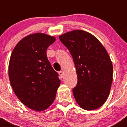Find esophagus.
<instances>
[{"instance_id":"esophagus-1","label":"esophagus","mask_w":127,"mask_h":127,"mask_svg":"<svg viewBox=\"0 0 127 127\" xmlns=\"http://www.w3.org/2000/svg\"><path fill=\"white\" fill-rule=\"evenodd\" d=\"M59 75H60V77H61V79H62V78L63 77V75H64L63 72L62 71H61L59 72Z\"/></svg>"}]
</instances>
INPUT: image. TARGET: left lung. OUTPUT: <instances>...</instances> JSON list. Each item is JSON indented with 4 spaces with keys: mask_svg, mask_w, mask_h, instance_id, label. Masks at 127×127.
<instances>
[{
    "mask_svg": "<svg viewBox=\"0 0 127 127\" xmlns=\"http://www.w3.org/2000/svg\"><path fill=\"white\" fill-rule=\"evenodd\" d=\"M69 50L77 74L74 96L82 109L99 108L107 99L112 82L113 67L107 51L92 34L82 30L59 37Z\"/></svg>",
    "mask_w": 127,
    "mask_h": 127,
    "instance_id": "left-lung-1",
    "label": "left lung"
}]
</instances>
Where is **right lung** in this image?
Masks as SVG:
<instances>
[{
    "mask_svg": "<svg viewBox=\"0 0 127 127\" xmlns=\"http://www.w3.org/2000/svg\"><path fill=\"white\" fill-rule=\"evenodd\" d=\"M55 41V37L47 34H31L18 43L10 57L8 75L13 90L25 106L34 111L48 108L60 85L58 74L46 53Z\"/></svg>",
    "mask_w": 127,
    "mask_h": 127,
    "instance_id": "add662e5",
    "label": "right lung"
}]
</instances>
